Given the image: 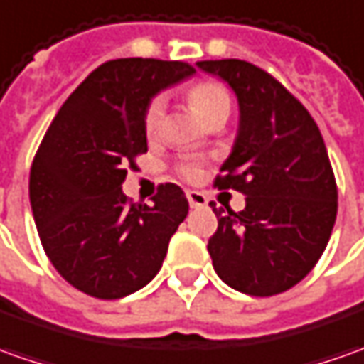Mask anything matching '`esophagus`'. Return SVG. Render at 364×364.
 Here are the masks:
<instances>
[{
    "mask_svg": "<svg viewBox=\"0 0 364 364\" xmlns=\"http://www.w3.org/2000/svg\"><path fill=\"white\" fill-rule=\"evenodd\" d=\"M187 201L191 205L193 209H199V207H205L207 205V197L203 195L201 191H187Z\"/></svg>",
    "mask_w": 364,
    "mask_h": 364,
    "instance_id": "obj_1",
    "label": "esophagus"
}]
</instances>
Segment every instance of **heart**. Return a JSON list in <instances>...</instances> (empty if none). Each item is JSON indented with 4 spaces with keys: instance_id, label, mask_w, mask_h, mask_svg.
Masks as SVG:
<instances>
[{
    "instance_id": "1",
    "label": "heart",
    "mask_w": 364,
    "mask_h": 364,
    "mask_svg": "<svg viewBox=\"0 0 364 364\" xmlns=\"http://www.w3.org/2000/svg\"><path fill=\"white\" fill-rule=\"evenodd\" d=\"M189 103L191 107L197 111V115L203 121L213 119L215 115L219 113H229L231 111V95L229 91L217 83V81H199L189 87ZM163 113H165V97L163 95H155L149 99L145 113H143V127L147 135H155L159 127H161ZM177 173L181 175L183 179H199L203 173V165L199 159H183L177 163Z\"/></svg>"
}]
</instances>
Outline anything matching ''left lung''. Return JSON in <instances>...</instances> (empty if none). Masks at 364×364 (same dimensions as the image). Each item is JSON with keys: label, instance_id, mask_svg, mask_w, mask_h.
Segmentation results:
<instances>
[{"label": "left lung", "instance_id": "left-lung-1", "mask_svg": "<svg viewBox=\"0 0 364 364\" xmlns=\"http://www.w3.org/2000/svg\"><path fill=\"white\" fill-rule=\"evenodd\" d=\"M239 99L233 153L217 189L243 193V211L219 207L209 255L217 275L253 296L285 293L317 265L337 219V181L317 123L265 69L243 59L199 61Z\"/></svg>", "mask_w": 364, "mask_h": 364}]
</instances>
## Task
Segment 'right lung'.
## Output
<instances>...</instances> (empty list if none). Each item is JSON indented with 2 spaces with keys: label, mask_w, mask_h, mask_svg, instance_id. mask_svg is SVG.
Returning a JSON list of instances; mask_svg holds the SVG:
<instances>
[{
  "label": "right lung",
  "mask_w": 364,
  "mask_h": 364,
  "mask_svg": "<svg viewBox=\"0 0 364 364\" xmlns=\"http://www.w3.org/2000/svg\"><path fill=\"white\" fill-rule=\"evenodd\" d=\"M193 71L185 61H107L69 95L39 143L29 171L37 233L55 271L85 295L111 301L147 285L187 217L175 183H161L151 207L121 185L147 153L149 99Z\"/></svg>",
  "instance_id": "add662e5"
}]
</instances>
